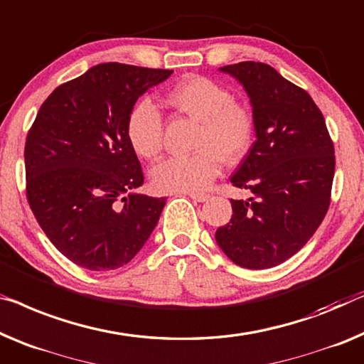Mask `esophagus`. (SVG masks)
<instances>
[{"mask_svg":"<svg viewBox=\"0 0 364 364\" xmlns=\"http://www.w3.org/2000/svg\"><path fill=\"white\" fill-rule=\"evenodd\" d=\"M188 196L193 200H196V203H204V200H208L210 198L208 193H189Z\"/></svg>","mask_w":364,"mask_h":364,"instance_id":"esophagus-1","label":"esophagus"}]
</instances>
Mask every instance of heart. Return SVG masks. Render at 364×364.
<instances>
[{
  "label": "heart",
  "instance_id": "obj_1",
  "mask_svg": "<svg viewBox=\"0 0 364 364\" xmlns=\"http://www.w3.org/2000/svg\"><path fill=\"white\" fill-rule=\"evenodd\" d=\"M171 101L203 122L196 154L168 156L150 171L154 186L166 193L203 191L219 175L222 159L237 161L253 142L255 121L245 106L234 102L224 86L208 78L193 77L173 90ZM126 135L135 154L155 159L164 147V117L150 97H142L129 111Z\"/></svg>",
  "mask_w": 364,
  "mask_h": 364
}]
</instances>
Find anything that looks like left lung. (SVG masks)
Segmentation results:
<instances>
[{
  "label": "left lung",
  "mask_w": 364,
  "mask_h": 364,
  "mask_svg": "<svg viewBox=\"0 0 364 364\" xmlns=\"http://www.w3.org/2000/svg\"><path fill=\"white\" fill-rule=\"evenodd\" d=\"M250 97L257 140L230 178L255 198L230 199L215 242L242 268L281 264L306 245L330 205L335 150L323 116L299 86L262 62L220 67Z\"/></svg>",
  "instance_id": "8db88e82"
}]
</instances>
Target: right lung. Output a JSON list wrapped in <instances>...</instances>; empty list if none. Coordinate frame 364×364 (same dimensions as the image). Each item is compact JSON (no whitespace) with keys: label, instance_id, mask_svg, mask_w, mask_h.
<instances>
[{"label":"right lung","instance_id":"obj_1","mask_svg":"<svg viewBox=\"0 0 364 364\" xmlns=\"http://www.w3.org/2000/svg\"><path fill=\"white\" fill-rule=\"evenodd\" d=\"M173 70L100 63L43 101L26 139L27 200L58 252L91 271L127 264L165 198L135 189L144 173L126 135L129 111Z\"/></svg>","mask_w":364,"mask_h":364}]
</instances>
